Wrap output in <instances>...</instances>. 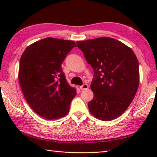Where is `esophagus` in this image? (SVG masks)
Returning <instances> with one entry per match:
<instances>
[{"label": "esophagus", "instance_id": "esophagus-1", "mask_svg": "<svg viewBox=\"0 0 157 157\" xmlns=\"http://www.w3.org/2000/svg\"><path fill=\"white\" fill-rule=\"evenodd\" d=\"M79 88H80L82 90H84L88 88V85L87 84H84L83 85L79 86Z\"/></svg>", "mask_w": 157, "mask_h": 157}]
</instances>
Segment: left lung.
<instances>
[{"mask_svg": "<svg viewBox=\"0 0 157 157\" xmlns=\"http://www.w3.org/2000/svg\"><path fill=\"white\" fill-rule=\"evenodd\" d=\"M76 43L94 70L90 112L102 121L117 118L131 104L138 88L139 64L134 51L109 37Z\"/></svg>", "mask_w": 157, "mask_h": 157, "instance_id": "obj_1", "label": "left lung"}]
</instances>
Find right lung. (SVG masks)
Wrapping results in <instances>:
<instances>
[{
    "mask_svg": "<svg viewBox=\"0 0 157 157\" xmlns=\"http://www.w3.org/2000/svg\"><path fill=\"white\" fill-rule=\"evenodd\" d=\"M75 46L73 41L46 38L29 46L21 55L19 82L23 94L34 112L45 119L66 115L76 95L61 67Z\"/></svg>",
    "mask_w": 157,
    "mask_h": 157,
    "instance_id": "right-lung-1",
    "label": "right lung"
}]
</instances>
